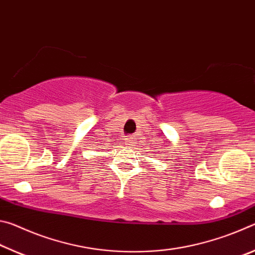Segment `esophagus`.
I'll use <instances>...</instances> for the list:
<instances>
[{
	"label": "esophagus",
	"instance_id": "34e87169",
	"mask_svg": "<svg viewBox=\"0 0 255 255\" xmlns=\"http://www.w3.org/2000/svg\"><path fill=\"white\" fill-rule=\"evenodd\" d=\"M125 143H126V145H128V146H131L133 143V138L130 136H127L126 138H125Z\"/></svg>",
	"mask_w": 255,
	"mask_h": 255
}]
</instances>
